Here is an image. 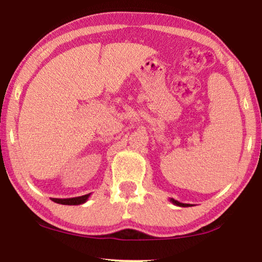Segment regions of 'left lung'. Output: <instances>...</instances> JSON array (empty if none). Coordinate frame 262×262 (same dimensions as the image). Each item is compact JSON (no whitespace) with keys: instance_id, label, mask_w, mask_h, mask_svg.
<instances>
[{"instance_id":"left-lung-1","label":"left lung","mask_w":262,"mask_h":262,"mask_svg":"<svg viewBox=\"0 0 262 262\" xmlns=\"http://www.w3.org/2000/svg\"><path fill=\"white\" fill-rule=\"evenodd\" d=\"M170 201L173 203V205H176V206H178V207H192L193 205H189V203H181V202H179V201H177V200H174V199H170Z\"/></svg>"}]
</instances>
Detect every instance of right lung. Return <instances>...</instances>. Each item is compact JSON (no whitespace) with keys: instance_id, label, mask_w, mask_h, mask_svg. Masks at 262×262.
Instances as JSON below:
<instances>
[{"instance_id":"obj_1","label":"right lung","mask_w":262,"mask_h":262,"mask_svg":"<svg viewBox=\"0 0 262 262\" xmlns=\"http://www.w3.org/2000/svg\"><path fill=\"white\" fill-rule=\"evenodd\" d=\"M91 193L82 195V196L77 198H69V199H55L51 198V200L55 203H60V205H68V206H76V205H83L88 201V199L90 198Z\"/></svg>"}]
</instances>
